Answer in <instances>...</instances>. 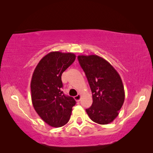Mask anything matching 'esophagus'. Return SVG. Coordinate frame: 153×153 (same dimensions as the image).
Returning a JSON list of instances; mask_svg holds the SVG:
<instances>
[{
    "instance_id": "34e87169",
    "label": "esophagus",
    "mask_w": 153,
    "mask_h": 153,
    "mask_svg": "<svg viewBox=\"0 0 153 153\" xmlns=\"http://www.w3.org/2000/svg\"><path fill=\"white\" fill-rule=\"evenodd\" d=\"M74 99L76 100L77 102H79L80 99H81V94H77L76 97H74Z\"/></svg>"
}]
</instances>
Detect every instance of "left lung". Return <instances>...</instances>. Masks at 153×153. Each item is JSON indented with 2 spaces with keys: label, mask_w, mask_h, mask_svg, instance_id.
<instances>
[{
  "label": "left lung",
  "mask_w": 153,
  "mask_h": 153,
  "mask_svg": "<svg viewBox=\"0 0 153 153\" xmlns=\"http://www.w3.org/2000/svg\"><path fill=\"white\" fill-rule=\"evenodd\" d=\"M77 59L85 72L92 93V105L86 111L98 124L111 123L117 117L125 100V91L120 74L98 55H79Z\"/></svg>",
  "instance_id": "1"
}]
</instances>
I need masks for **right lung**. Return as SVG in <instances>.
Here are the masks:
<instances>
[{
	"mask_svg": "<svg viewBox=\"0 0 153 153\" xmlns=\"http://www.w3.org/2000/svg\"><path fill=\"white\" fill-rule=\"evenodd\" d=\"M72 53L51 52L41 59L31 80V97L36 113L48 125L55 128L68 122L76 100L61 88L62 74L74 63Z\"/></svg>",
	"mask_w": 153,
	"mask_h": 153,
	"instance_id": "1",
	"label": "right lung"
}]
</instances>
